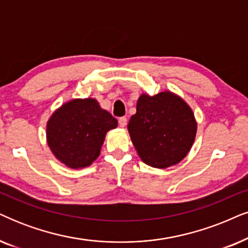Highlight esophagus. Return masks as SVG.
I'll return each mask as SVG.
<instances>
[{
  "label": "esophagus",
  "mask_w": 248,
  "mask_h": 248,
  "mask_svg": "<svg viewBox=\"0 0 248 248\" xmlns=\"http://www.w3.org/2000/svg\"><path fill=\"white\" fill-rule=\"evenodd\" d=\"M126 123H127V118L125 116L118 118V124H120L121 127H124L125 125H126Z\"/></svg>",
  "instance_id": "esophagus-1"
}]
</instances>
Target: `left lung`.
Listing matches in <instances>:
<instances>
[{
  "label": "left lung",
  "mask_w": 248,
  "mask_h": 248,
  "mask_svg": "<svg viewBox=\"0 0 248 248\" xmlns=\"http://www.w3.org/2000/svg\"><path fill=\"white\" fill-rule=\"evenodd\" d=\"M140 158L157 169L178 164L194 143L197 124L189 106L171 92L142 94L127 125Z\"/></svg>",
  "instance_id": "8db88e82"
}]
</instances>
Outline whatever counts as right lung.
Instances as JSON below:
<instances>
[{"label": "right lung", "instance_id": "obj_1", "mask_svg": "<svg viewBox=\"0 0 248 248\" xmlns=\"http://www.w3.org/2000/svg\"><path fill=\"white\" fill-rule=\"evenodd\" d=\"M116 126V118L94 99L72 100L47 122V143L58 159L72 169H81L95 160L106 133Z\"/></svg>", "mask_w": 248, "mask_h": 248}]
</instances>
